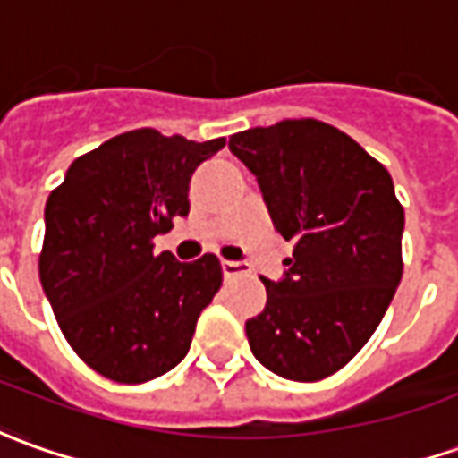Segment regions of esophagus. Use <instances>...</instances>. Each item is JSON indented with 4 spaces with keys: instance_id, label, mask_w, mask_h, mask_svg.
I'll use <instances>...</instances> for the list:
<instances>
[{
    "instance_id": "34e87169",
    "label": "esophagus",
    "mask_w": 458,
    "mask_h": 458,
    "mask_svg": "<svg viewBox=\"0 0 458 458\" xmlns=\"http://www.w3.org/2000/svg\"><path fill=\"white\" fill-rule=\"evenodd\" d=\"M242 273H248V266H245V263H238V260H223V276H225V278H238Z\"/></svg>"
}]
</instances>
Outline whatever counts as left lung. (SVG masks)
<instances>
[{
  "instance_id": "1",
  "label": "left lung",
  "mask_w": 458,
  "mask_h": 458,
  "mask_svg": "<svg viewBox=\"0 0 458 458\" xmlns=\"http://www.w3.org/2000/svg\"><path fill=\"white\" fill-rule=\"evenodd\" d=\"M228 148L293 241L268 303L245 323L253 356L288 381H320L366 346L403 273L394 180L353 138L318 120L235 132Z\"/></svg>"
}]
</instances>
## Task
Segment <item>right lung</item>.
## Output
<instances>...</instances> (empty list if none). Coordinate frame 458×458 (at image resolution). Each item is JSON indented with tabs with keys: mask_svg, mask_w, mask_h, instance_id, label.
<instances>
[{
	"mask_svg": "<svg viewBox=\"0 0 458 458\" xmlns=\"http://www.w3.org/2000/svg\"><path fill=\"white\" fill-rule=\"evenodd\" d=\"M223 148L225 138L123 132L77 157L47 198L39 281L67 344L110 381L175 369L223 285L213 253L192 263L152 253V238L188 216L195 167Z\"/></svg>",
	"mask_w": 458,
	"mask_h": 458,
	"instance_id": "right-lung-1",
	"label": "right lung"
}]
</instances>
